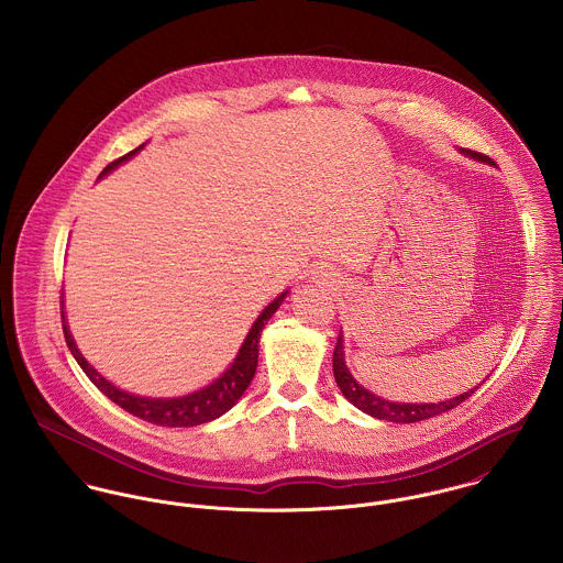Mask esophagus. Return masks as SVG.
Masks as SVG:
<instances>
[{"instance_id":"34e87169","label":"esophagus","mask_w":563,"mask_h":563,"mask_svg":"<svg viewBox=\"0 0 563 563\" xmlns=\"http://www.w3.org/2000/svg\"><path fill=\"white\" fill-rule=\"evenodd\" d=\"M317 277H319V279H322V282H329V271H324V268H319V271H317Z\"/></svg>"}]
</instances>
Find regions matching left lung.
Masks as SVG:
<instances>
[{"instance_id":"8db88e82","label":"left lung","mask_w":563,"mask_h":563,"mask_svg":"<svg viewBox=\"0 0 563 563\" xmlns=\"http://www.w3.org/2000/svg\"><path fill=\"white\" fill-rule=\"evenodd\" d=\"M466 156L475 158V161L485 162V164H494L487 156L477 154V152H464ZM342 333L338 335V342H335V349H333V377H335V384L340 388V393L344 395V399L355 405L357 409H362L364 413L373 416V418H379V420H388V422H399V424H407V422H418V420H427V418H433V416H440L453 407H457L460 402L466 401L468 397L475 395V390L482 386H475L473 390L460 395V397H453L451 401H438V402H395L386 401L373 393H368L364 386H360L353 375L349 373L346 364H344V351H342Z\"/></svg>"}]
</instances>
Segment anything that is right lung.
<instances>
[{
	"instance_id": "add662e5",
	"label": "right lung",
	"mask_w": 563,
	"mask_h": 563,
	"mask_svg": "<svg viewBox=\"0 0 563 563\" xmlns=\"http://www.w3.org/2000/svg\"><path fill=\"white\" fill-rule=\"evenodd\" d=\"M145 145L136 147L134 152L125 154L123 158L119 161L110 162L101 175H108L110 170H114L121 162L130 161L132 156H136ZM288 290L282 292L277 299H273L264 310L262 314L255 319V322L251 324L244 342H242L241 351L236 355V360L232 362V366L217 379L212 382L210 386L192 393V395H186V397H177V399H147V397H136V395H130L125 390H119L117 386H112L106 377H101L80 353V349L76 346L74 342V335L69 331V324L65 319V306H63V331H65V340H67V346L69 351L74 353V357L78 360L81 371L86 373V377L110 399L112 402H117L119 407H123L125 411H130L132 416L136 418H143L147 422H154V424H161V427H195V424H203V422H210L219 416H223L225 411H230L242 395L244 390L249 388L253 375H255V368H257V344H260V335H262V329L264 324L271 321V317L277 312V308L282 306V301L286 299Z\"/></svg>"
}]
</instances>
